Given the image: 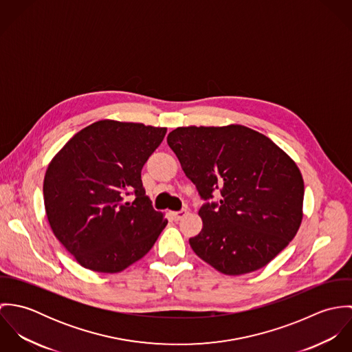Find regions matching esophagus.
<instances>
[{
	"label": "esophagus",
	"instance_id": "obj_1",
	"mask_svg": "<svg viewBox=\"0 0 352 352\" xmlns=\"http://www.w3.org/2000/svg\"><path fill=\"white\" fill-rule=\"evenodd\" d=\"M186 215H187V211H186V210H180V211H173V212H172V217H173L175 221H180V219H183Z\"/></svg>",
	"mask_w": 352,
	"mask_h": 352
}]
</instances>
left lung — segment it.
Instances as JSON below:
<instances>
[{"label": "left lung", "instance_id": "8db88e82", "mask_svg": "<svg viewBox=\"0 0 352 352\" xmlns=\"http://www.w3.org/2000/svg\"><path fill=\"white\" fill-rule=\"evenodd\" d=\"M166 142L201 199V232L190 245L225 275L267 265L301 226L303 179L297 164L268 137L241 124L177 127Z\"/></svg>", "mask_w": 352, "mask_h": 352}]
</instances>
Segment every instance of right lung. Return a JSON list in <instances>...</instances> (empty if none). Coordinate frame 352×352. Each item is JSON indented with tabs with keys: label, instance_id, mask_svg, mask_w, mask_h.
<instances>
[{
	"label": "right lung",
	"instance_id": "right-lung-1",
	"mask_svg": "<svg viewBox=\"0 0 352 352\" xmlns=\"http://www.w3.org/2000/svg\"><path fill=\"white\" fill-rule=\"evenodd\" d=\"M166 127L99 120L51 160L43 182L46 215L59 243L84 267L120 272L142 258L168 221L155 211L141 170ZM133 192V204L124 198Z\"/></svg>",
	"mask_w": 352,
	"mask_h": 352
}]
</instances>
